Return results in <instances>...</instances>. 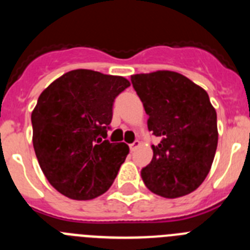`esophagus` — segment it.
<instances>
[{
    "mask_svg": "<svg viewBox=\"0 0 250 250\" xmlns=\"http://www.w3.org/2000/svg\"><path fill=\"white\" fill-rule=\"evenodd\" d=\"M129 146H130V150H131V151H135V150L140 146V141L135 140L134 143H132V144H130Z\"/></svg>",
    "mask_w": 250,
    "mask_h": 250,
    "instance_id": "1",
    "label": "esophagus"
}]
</instances>
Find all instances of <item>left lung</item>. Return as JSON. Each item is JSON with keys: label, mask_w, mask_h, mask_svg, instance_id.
Here are the masks:
<instances>
[{"label": "left lung", "mask_w": 250, "mask_h": 250, "mask_svg": "<svg viewBox=\"0 0 250 250\" xmlns=\"http://www.w3.org/2000/svg\"><path fill=\"white\" fill-rule=\"evenodd\" d=\"M147 129L160 139L141 170L149 190L174 199L190 194L210 171L218 146L216 111L208 92L184 75L159 70L131 75Z\"/></svg>", "instance_id": "1"}]
</instances>
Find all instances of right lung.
I'll list each match as a JSON object with an SVG mask.
<instances>
[{
	"mask_svg": "<svg viewBox=\"0 0 250 250\" xmlns=\"http://www.w3.org/2000/svg\"><path fill=\"white\" fill-rule=\"evenodd\" d=\"M123 76L72 70L51 83L31 114L32 144L46 179L74 200L103 195L126 155L125 143L105 140L115 98L129 87Z\"/></svg>",
	"mask_w": 250,
	"mask_h": 250,
	"instance_id": "obj_1",
	"label": "right lung"
}]
</instances>
